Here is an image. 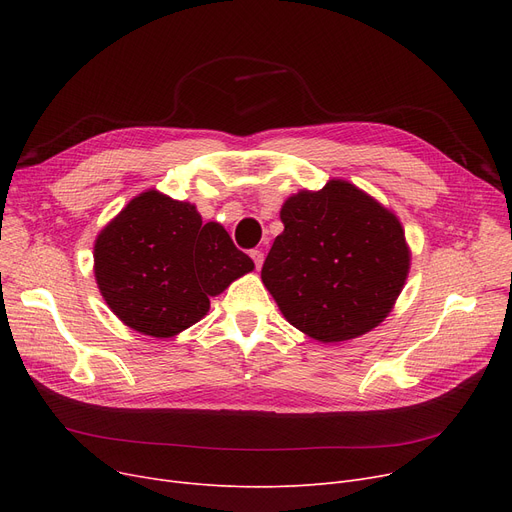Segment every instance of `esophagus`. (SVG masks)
<instances>
[{"label": "esophagus", "instance_id": "1", "mask_svg": "<svg viewBox=\"0 0 512 512\" xmlns=\"http://www.w3.org/2000/svg\"><path fill=\"white\" fill-rule=\"evenodd\" d=\"M251 259H253L257 270H261V265H263V253H261L259 249H253V251H251Z\"/></svg>", "mask_w": 512, "mask_h": 512}]
</instances>
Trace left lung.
Segmentation results:
<instances>
[{
    "label": "left lung",
    "instance_id": "1",
    "mask_svg": "<svg viewBox=\"0 0 512 512\" xmlns=\"http://www.w3.org/2000/svg\"><path fill=\"white\" fill-rule=\"evenodd\" d=\"M261 280L290 324L319 342L357 338L384 321L405 286L409 247L396 215L346 180L301 191Z\"/></svg>",
    "mask_w": 512,
    "mask_h": 512
}]
</instances>
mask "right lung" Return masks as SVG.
Wrapping results in <instances>:
<instances>
[{"instance_id": "1", "label": "right lung", "mask_w": 512, "mask_h": 512, "mask_svg": "<svg viewBox=\"0 0 512 512\" xmlns=\"http://www.w3.org/2000/svg\"><path fill=\"white\" fill-rule=\"evenodd\" d=\"M255 267L195 205L157 191L134 197L95 240L105 303L132 330L170 338L207 315L209 297Z\"/></svg>"}]
</instances>
